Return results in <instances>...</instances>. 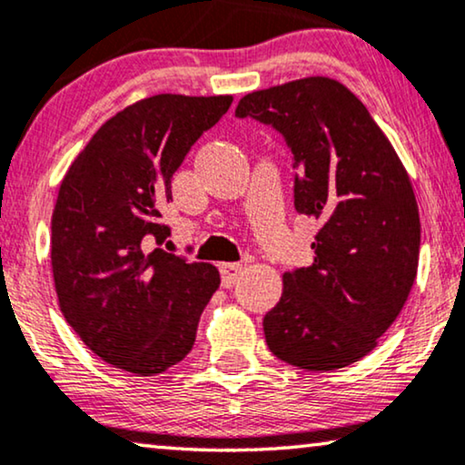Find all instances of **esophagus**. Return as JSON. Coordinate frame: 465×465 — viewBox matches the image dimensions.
<instances>
[{"instance_id": "obj_1", "label": "esophagus", "mask_w": 465, "mask_h": 465, "mask_svg": "<svg viewBox=\"0 0 465 465\" xmlns=\"http://www.w3.org/2000/svg\"><path fill=\"white\" fill-rule=\"evenodd\" d=\"M241 272H243V266H241V264H237V262H222L220 264L222 285H224V288H232V285L237 283V279L241 277Z\"/></svg>"}]
</instances>
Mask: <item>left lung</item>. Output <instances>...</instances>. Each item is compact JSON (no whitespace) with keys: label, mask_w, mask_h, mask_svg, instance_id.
I'll return each instance as SVG.
<instances>
[{"label":"left lung","mask_w":465,"mask_h":465,"mask_svg":"<svg viewBox=\"0 0 465 465\" xmlns=\"http://www.w3.org/2000/svg\"><path fill=\"white\" fill-rule=\"evenodd\" d=\"M234 116L285 137L298 213L322 222L313 264L283 275L266 345L304 371H336L377 347L417 277L421 224L411 177L366 105L326 75L253 91Z\"/></svg>","instance_id":"8db88e82"}]
</instances>
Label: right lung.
Wrapping results in <instances>:
<instances>
[{"mask_svg":"<svg viewBox=\"0 0 465 465\" xmlns=\"http://www.w3.org/2000/svg\"><path fill=\"white\" fill-rule=\"evenodd\" d=\"M231 104L169 93L137 101L101 124L63 177L50 247L61 313L120 371L152 377L186 358L218 290L213 264L150 243L169 237L171 177Z\"/></svg>","mask_w":465,"mask_h":465,"instance_id":"add662e5","label":"right lung"}]
</instances>
